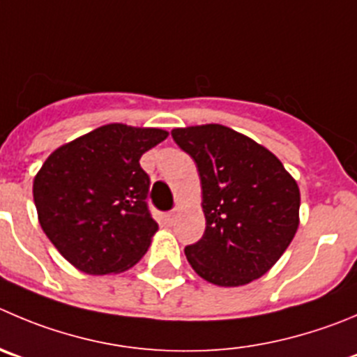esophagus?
<instances>
[{"mask_svg":"<svg viewBox=\"0 0 357 357\" xmlns=\"http://www.w3.org/2000/svg\"><path fill=\"white\" fill-rule=\"evenodd\" d=\"M162 222H165L166 226H173V222H175V212H166L165 215H162Z\"/></svg>","mask_w":357,"mask_h":357,"instance_id":"esophagus-1","label":"esophagus"}]
</instances>
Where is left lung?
Wrapping results in <instances>:
<instances>
[{"instance_id": "left-lung-1", "label": "left lung", "mask_w": 357, "mask_h": 357, "mask_svg": "<svg viewBox=\"0 0 357 357\" xmlns=\"http://www.w3.org/2000/svg\"><path fill=\"white\" fill-rule=\"evenodd\" d=\"M196 162L206 227L185 247L192 270L222 287L263 277L286 252L300 224V189L263 145L220 124L172 131Z\"/></svg>"}]
</instances>
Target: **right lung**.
<instances>
[{"label":"right lung","mask_w":357,"mask_h":357,"mask_svg":"<svg viewBox=\"0 0 357 357\" xmlns=\"http://www.w3.org/2000/svg\"><path fill=\"white\" fill-rule=\"evenodd\" d=\"M168 131L107 124L61 145L33 182L40 226L61 256L89 275L119 273L142 259L158 231L140 158Z\"/></svg>","instance_id":"1"}]
</instances>
